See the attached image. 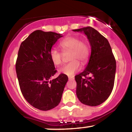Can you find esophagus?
<instances>
[{
	"label": "esophagus",
	"instance_id": "34e87169",
	"mask_svg": "<svg viewBox=\"0 0 132 132\" xmlns=\"http://www.w3.org/2000/svg\"><path fill=\"white\" fill-rule=\"evenodd\" d=\"M74 79H75L74 77H69V78H68V79H69V81H71V80H73Z\"/></svg>",
	"mask_w": 132,
	"mask_h": 132
}]
</instances>
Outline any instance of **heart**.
Listing matches in <instances>:
<instances>
[{
    "label": "heart",
    "instance_id": "heart-1",
    "mask_svg": "<svg viewBox=\"0 0 132 132\" xmlns=\"http://www.w3.org/2000/svg\"><path fill=\"white\" fill-rule=\"evenodd\" d=\"M60 47L62 51H71L68 64L64 65L59 70L60 73L68 76H72L81 68V65L77 60L84 63L89 56V48L85 42H81V39L76 37H68L61 41ZM50 59L54 65L58 66L62 63V54L56 49L53 48L50 53Z\"/></svg>",
    "mask_w": 132,
    "mask_h": 132
}]
</instances>
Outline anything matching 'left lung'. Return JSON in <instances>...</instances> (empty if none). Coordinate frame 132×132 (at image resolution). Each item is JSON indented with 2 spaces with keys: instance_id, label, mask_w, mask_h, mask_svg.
<instances>
[{
  "instance_id": "obj_1",
  "label": "left lung",
  "mask_w": 132,
  "mask_h": 132,
  "mask_svg": "<svg viewBox=\"0 0 132 132\" xmlns=\"http://www.w3.org/2000/svg\"><path fill=\"white\" fill-rule=\"evenodd\" d=\"M87 36L90 47L89 60L83 72L75 76L76 95L80 102L97 106L108 99L114 85L116 61L108 40L90 27L72 30ZM87 75L92 76L87 78Z\"/></svg>"
}]
</instances>
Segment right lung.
Listing matches in <instances>:
<instances>
[{
  "mask_svg": "<svg viewBox=\"0 0 132 132\" xmlns=\"http://www.w3.org/2000/svg\"><path fill=\"white\" fill-rule=\"evenodd\" d=\"M60 33L36 30L20 46L15 68L24 98L31 105L41 110H49L60 104L68 78L61 74L53 80L56 72L50 53Z\"/></svg>",
  "mask_w": 132,
  "mask_h": 132,
  "instance_id": "add662e5",
  "label": "right lung"
}]
</instances>
